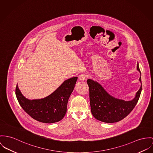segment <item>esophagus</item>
<instances>
[{"instance_id":"34e87169","label":"esophagus","mask_w":153,"mask_h":153,"mask_svg":"<svg viewBox=\"0 0 153 153\" xmlns=\"http://www.w3.org/2000/svg\"><path fill=\"white\" fill-rule=\"evenodd\" d=\"M85 77H86V74H80V75L79 76V80H80V81H84V80H85Z\"/></svg>"}]
</instances>
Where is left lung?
<instances>
[{
    "label": "left lung",
    "instance_id": "8db88e82",
    "mask_svg": "<svg viewBox=\"0 0 153 153\" xmlns=\"http://www.w3.org/2000/svg\"><path fill=\"white\" fill-rule=\"evenodd\" d=\"M137 69L141 74L139 63ZM139 81L141 82V77ZM89 87L91 111L96 119L105 123L117 122L126 117L137 104L140 98L142 85L131 101H126L116 98L108 94L98 82L87 80Z\"/></svg>",
    "mask_w": 153,
    "mask_h": 153
}]
</instances>
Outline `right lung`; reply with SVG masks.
Segmentation results:
<instances>
[{"label":"right lung","mask_w":153,"mask_h":153,"mask_svg":"<svg viewBox=\"0 0 153 153\" xmlns=\"http://www.w3.org/2000/svg\"><path fill=\"white\" fill-rule=\"evenodd\" d=\"M77 78L73 77L65 80L45 98L32 100L26 98L22 94L17 84L16 97L24 111L31 118L45 123L57 122L64 118L66 113L68 100Z\"/></svg>","instance_id":"add662e5"}]
</instances>
